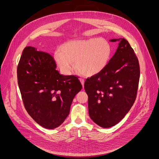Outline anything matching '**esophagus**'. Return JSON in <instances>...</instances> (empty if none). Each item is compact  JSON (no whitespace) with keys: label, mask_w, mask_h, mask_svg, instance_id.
<instances>
[{"label":"esophagus","mask_w":159,"mask_h":159,"mask_svg":"<svg viewBox=\"0 0 159 159\" xmlns=\"http://www.w3.org/2000/svg\"><path fill=\"white\" fill-rule=\"evenodd\" d=\"M79 80H80V82L82 83V84L83 88V87H84V80L83 79V78H80V79H79Z\"/></svg>","instance_id":"34e87169"}]
</instances>
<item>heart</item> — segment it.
Listing matches in <instances>:
<instances>
[{
    "label": "heart",
    "instance_id": "heart-1",
    "mask_svg": "<svg viewBox=\"0 0 159 159\" xmlns=\"http://www.w3.org/2000/svg\"><path fill=\"white\" fill-rule=\"evenodd\" d=\"M54 58L61 71L71 75L76 68L84 76H93L106 68L111 56V48L105 39L92 38L70 41L61 46Z\"/></svg>",
    "mask_w": 159,
    "mask_h": 159
}]
</instances>
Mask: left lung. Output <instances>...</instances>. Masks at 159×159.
Instances as JSON below:
<instances>
[{"instance_id": "left-lung-1", "label": "left lung", "mask_w": 159, "mask_h": 159, "mask_svg": "<svg viewBox=\"0 0 159 159\" xmlns=\"http://www.w3.org/2000/svg\"><path fill=\"white\" fill-rule=\"evenodd\" d=\"M110 41L119 42L116 52L104 70L88 77L84 86L89 116L104 128L116 125L128 113L136 99L140 76L139 61L128 41Z\"/></svg>"}]
</instances>
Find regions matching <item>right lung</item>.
<instances>
[{
    "mask_svg": "<svg viewBox=\"0 0 159 159\" xmlns=\"http://www.w3.org/2000/svg\"><path fill=\"white\" fill-rule=\"evenodd\" d=\"M53 57L32 46L23 50L17 67L24 106L42 127L53 129L68 116L72 101L82 85L76 76H63Z\"/></svg>",
    "mask_w": 159,
    "mask_h": 159,
    "instance_id": "1",
    "label": "right lung"
}]
</instances>
